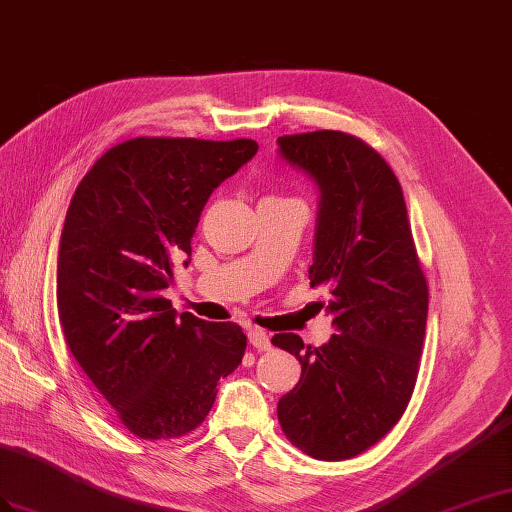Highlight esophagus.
Wrapping results in <instances>:
<instances>
[{"mask_svg":"<svg viewBox=\"0 0 512 512\" xmlns=\"http://www.w3.org/2000/svg\"><path fill=\"white\" fill-rule=\"evenodd\" d=\"M248 342H251L257 350H270V335L266 333V331H261V329H257V326H251V329H248Z\"/></svg>","mask_w":512,"mask_h":512,"instance_id":"1","label":"esophagus"}]
</instances>
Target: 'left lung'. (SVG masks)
<instances>
[{
    "instance_id": "obj_1",
    "label": "left lung",
    "mask_w": 512,
    "mask_h": 512,
    "mask_svg": "<svg viewBox=\"0 0 512 512\" xmlns=\"http://www.w3.org/2000/svg\"><path fill=\"white\" fill-rule=\"evenodd\" d=\"M277 144L281 160L318 190L309 279L326 290L335 326L320 348L294 333L272 337L303 368L277 413L298 450L344 461L383 439L411 400L428 287L400 181L381 155L331 129L281 136Z\"/></svg>"
}]
</instances>
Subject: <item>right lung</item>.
<instances>
[{
  "label": "right lung",
  "mask_w": 512,
  "mask_h": 512,
  "mask_svg": "<svg viewBox=\"0 0 512 512\" xmlns=\"http://www.w3.org/2000/svg\"><path fill=\"white\" fill-rule=\"evenodd\" d=\"M255 140L134 138L77 186L58 248L62 333L86 376L140 439H173L212 411L246 335L162 296L212 192L253 160Z\"/></svg>",
  "instance_id": "1"
}]
</instances>
